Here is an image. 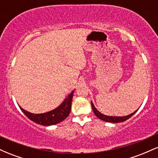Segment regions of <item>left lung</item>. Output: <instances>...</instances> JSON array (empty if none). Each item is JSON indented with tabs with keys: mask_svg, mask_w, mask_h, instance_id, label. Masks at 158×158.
<instances>
[{
	"mask_svg": "<svg viewBox=\"0 0 158 158\" xmlns=\"http://www.w3.org/2000/svg\"><path fill=\"white\" fill-rule=\"evenodd\" d=\"M91 107H92V109H93V111H94V114L97 116L98 118L102 119V120L105 121V122H108V123L124 122V121L127 120V119H129L130 117H132V116H133L134 114H135L136 112L137 111V110H135L134 113L129 114V115H127V116H126V117H110V116H106V115H104V114H101L100 112H99V110H98L97 108L94 107L93 102H91Z\"/></svg>",
	"mask_w": 158,
	"mask_h": 158,
	"instance_id": "8db88e82",
	"label": "left lung"
}]
</instances>
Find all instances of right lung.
<instances>
[{"label": "right lung", "mask_w": 158, "mask_h": 158, "mask_svg": "<svg viewBox=\"0 0 158 158\" xmlns=\"http://www.w3.org/2000/svg\"><path fill=\"white\" fill-rule=\"evenodd\" d=\"M73 93L74 90L71 92V94H69L68 97L64 99V102L61 103L60 106L57 107L56 109L50 110L47 113L37 114H32L23 109L21 107H20V108L30 120L33 121L37 124L47 126H52V125H55L62 122L69 116L70 110H71V103Z\"/></svg>", "instance_id": "add662e5"}]
</instances>
